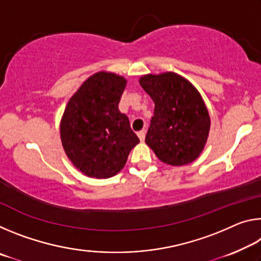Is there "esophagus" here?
I'll return each mask as SVG.
<instances>
[{"label": "esophagus", "instance_id": "obj_1", "mask_svg": "<svg viewBox=\"0 0 261 261\" xmlns=\"http://www.w3.org/2000/svg\"><path fill=\"white\" fill-rule=\"evenodd\" d=\"M138 137H139V139H140V141H144V139H145V131L144 130H141V131H139L138 134Z\"/></svg>", "mask_w": 261, "mask_h": 261}]
</instances>
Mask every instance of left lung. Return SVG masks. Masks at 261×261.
<instances>
[{
  "instance_id": "1",
  "label": "left lung",
  "mask_w": 261,
  "mask_h": 261,
  "mask_svg": "<svg viewBox=\"0 0 261 261\" xmlns=\"http://www.w3.org/2000/svg\"><path fill=\"white\" fill-rule=\"evenodd\" d=\"M140 86L154 101V116L145 141L163 163L184 166L204 149L211 117L201 95L175 72L144 74Z\"/></svg>"
}]
</instances>
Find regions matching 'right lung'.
Listing matches in <instances>:
<instances>
[{
	"instance_id": "obj_1",
	"label": "right lung",
	"mask_w": 261,
	"mask_h": 261,
	"mask_svg": "<svg viewBox=\"0 0 261 261\" xmlns=\"http://www.w3.org/2000/svg\"><path fill=\"white\" fill-rule=\"evenodd\" d=\"M126 79L100 71L88 77L70 98L60 135L64 152L84 175L109 178L125 166L139 143L129 118L118 109Z\"/></svg>"
}]
</instances>
